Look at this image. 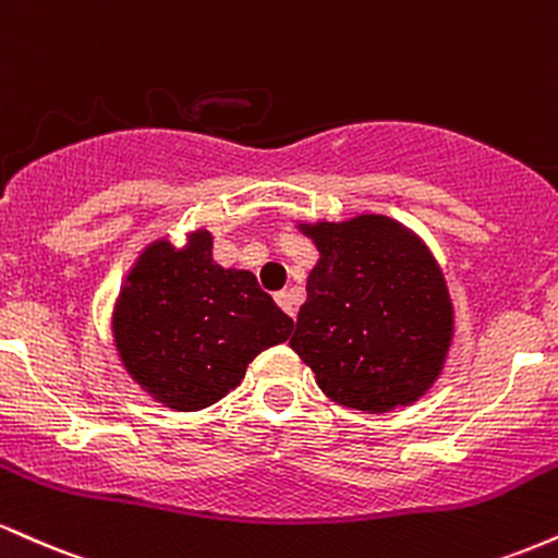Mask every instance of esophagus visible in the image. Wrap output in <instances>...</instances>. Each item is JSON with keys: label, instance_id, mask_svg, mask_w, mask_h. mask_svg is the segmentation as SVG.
Instances as JSON below:
<instances>
[{"label": "esophagus", "instance_id": "34e87169", "mask_svg": "<svg viewBox=\"0 0 558 558\" xmlns=\"http://www.w3.org/2000/svg\"><path fill=\"white\" fill-rule=\"evenodd\" d=\"M275 301H278V306H280V310L286 312L288 317H293V315H296V310H293V299H291V293H288V291H280V293H275Z\"/></svg>", "mask_w": 558, "mask_h": 558}]
</instances>
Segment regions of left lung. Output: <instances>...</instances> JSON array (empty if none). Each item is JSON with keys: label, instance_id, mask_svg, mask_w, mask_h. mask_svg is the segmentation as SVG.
<instances>
[{"label": "left lung", "instance_id": "8db88e82", "mask_svg": "<svg viewBox=\"0 0 558 558\" xmlns=\"http://www.w3.org/2000/svg\"><path fill=\"white\" fill-rule=\"evenodd\" d=\"M317 246L291 349L319 390L367 414L412 407L444 373L453 304L414 230L386 215L296 222Z\"/></svg>", "mask_w": 558, "mask_h": 558}]
</instances>
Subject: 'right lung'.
<instances>
[{
  "label": "right lung",
  "instance_id": "1",
  "mask_svg": "<svg viewBox=\"0 0 558 558\" xmlns=\"http://www.w3.org/2000/svg\"><path fill=\"white\" fill-rule=\"evenodd\" d=\"M213 241L204 228L191 230L183 246L151 241L114 299L112 338L125 373L172 412L213 407L259 351L293 330L254 272L217 265Z\"/></svg>",
  "mask_w": 558,
  "mask_h": 558
}]
</instances>
